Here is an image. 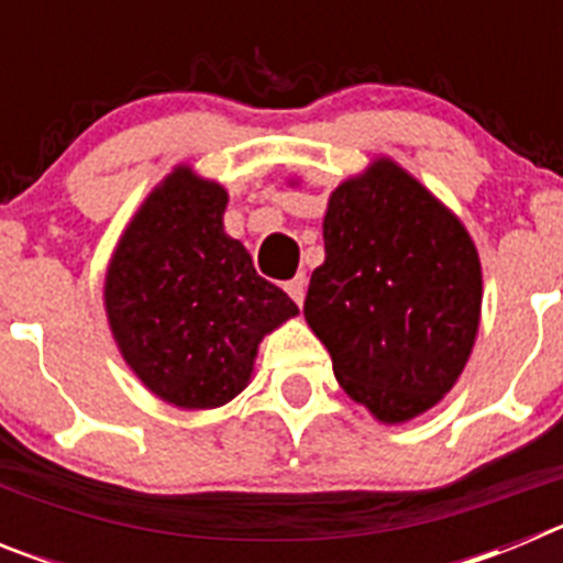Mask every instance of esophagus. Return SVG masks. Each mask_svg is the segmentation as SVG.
Here are the masks:
<instances>
[{
    "label": "esophagus",
    "mask_w": 563,
    "mask_h": 563,
    "mask_svg": "<svg viewBox=\"0 0 563 563\" xmlns=\"http://www.w3.org/2000/svg\"><path fill=\"white\" fill-rule=\"evenodd\" d=\"M285 290H287V296H290L292 301H296V305L301 307V305H305L307 278H305V276H296V278H292V282H287V285H285Z\"/></svg>",
    "instance_id": "obj_1"
}]
</instances>
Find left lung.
Wrapping results in <instances>:
<instances>
[{"label":"left lung","instance_id":"obj_1","mask_svg":"<svg viewBox=\"0 0 563 563\" xmlns=\"http://www.w3.org/2000/svg\"><path fill=\"white\" fill-rule=\"evenodd\" d=\"M324 253L305 318L338 383L383 422L429 411L479 330V256L462 222L400 166L377 161L330 197Z\"/></svg>","mask_w":563,"mask_h":563}]
</instances>
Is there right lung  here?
<instances>
[{
  "instance_id": "add662e5",
  "label": "right lung",
  "mask_w": 563,
  "mask_h": 563,
  "mask_svg": "<svg viewBox=\"0 0 563 563\" xmlns=\"http://www.w3.org/2000/svg\"><path fill=\"white\" fill-rule=\"evenodd\" d=\"M225 188L177 168L143 202L107 273V316L123 357L183 409L236 397L262 335L298 312L225 233Z\"/></svg>"
}]
</instances>
